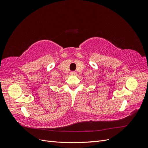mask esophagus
Returning a JSON list of instances; mask_svg holds the SVG:
<instances>
[{
	"mask_svg": "<svg viewBox=\"0 0 148 148\" xmlns=\"http://www.w3.org/2000/svg\"><path fill=\"white\" fill-rule=\"evenodd\" d=\"M70 74L71 75H77V73H76V71H71Z\"/></svg>",
	"mask_w": 148,
	"mask_h": 148,
	"instance_id": "esophagus-1",
	"label": "esophagus"
}]
</instances>
